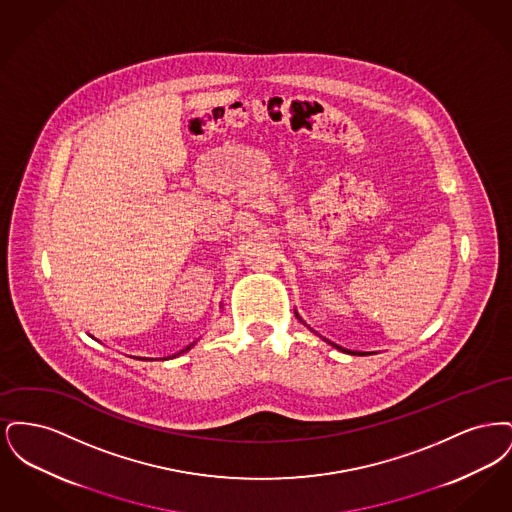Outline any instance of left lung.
I'll list each match as a JSON object with an SVG mask.
<instances>
[{
    "label": "left lung",
    "instance_id": "8db88e82",
    "mask_svg": "<svg viewBox=\"0 0 512 512\" xmlns=\"http://www.w3.org/2000/svg\"><path fill=\"white\" fill-rule=\"evenodd\" d=\"M297 315V313H295ZM297 318H299V315H297ZM301 320V318H299ZM328 343H332V341H328ZM334 347H338L340 351H345V353H351V355H366V353H359V351H347V349H343V347H340V345H336V343H332Z\"/></svg>",
    "mask_w": 512,
    "mask_h": 512
}]
</instances>
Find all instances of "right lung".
Here are the masks:
<instances>
[{
    "mask_svg": "<svg viewBox=\"0 0 512 512\" xmlns=\"http://www.w3.org/2000/svg\"><path fill=\"white\" fill-rule=\"evenodd\" d=\"M195 343V341H194ZM194 343H190V345H188V347H186V349H182V351H180V353H186V351H190V349H192V347H194ZM180 353H176V355H171V357H167V359H172V357H178V355H180Z\"/></svg>",
    "mask_w": 512,
    "mask_h": 512,
    "instance_id": "1",
    "label": "right lung"
}]
</instances>
